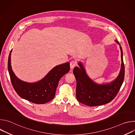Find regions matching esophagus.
Returning a JSON list of instances; mask_svg holds the SVG:
<instances>
[{
	"label": "esophagus",
	"mask_w": 135,
	"mask_h": 135,
	"mask_svg": "<svg viewBox=\"0 0 135 135\" xmlns=\"http://www.w3.org/2000/svg\"><path fill=\"white\" fill-rule=\"evenodd\" d=\"M76 66V62L75 60H72L70 62V67L71 69L74 68Z\"/></svg>",
	"instance_id": "obj_1"
}]
</instances>
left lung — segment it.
Segmentation results:
<instances>
[{
    "label": "left lung",
    "instance_id": "8db88e82",
    "mask_svg": "<svg viewBox=\"0 0 135 135\" xmlns=\"http://www.w3.org/2000/svg\"><path fill=\"white\" fill-rule=\"evenodd\" d=\"M121 56V70L117 78L110 83L99 84L93 82L86 73L81 62L80 67H75L73 73L76 80V98L78 100L89 106L102 105L110 102L119 92L124 78V65L123 60L122 49L119 43Z\"/></svg>",
    "mask_w": 135,
    "mask_h": 135
}]
</instances>
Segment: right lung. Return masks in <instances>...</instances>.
Returning a JSON list of instances; mask_svg holds the SVG:
<instances>
[{
  "label": "right lung",
  "instance_id": "add662e5",
  "mask_svg": "<svg viewBox=\"0 0 135 135\" xmlns=\"http://www.w3.org/2000/svg\"><path fill=\"white\" fill-rule=\"evenodd\" d=\"M11 52L12 50L8 56V69L12 85L18 95L37 104H43L52 100L59 80L70 70L69 62L56 66L40 81L28 83L18 79L13 71L11 65Z\"/></svg>",
  "mask_w": 135,
  "mask_h": 135
}]
</instances>
